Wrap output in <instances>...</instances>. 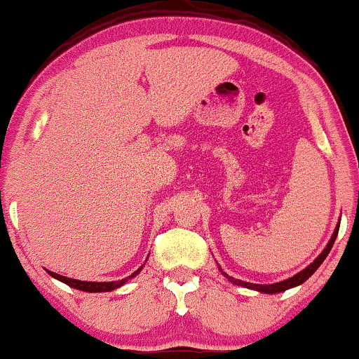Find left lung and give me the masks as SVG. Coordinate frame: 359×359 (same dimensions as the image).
<instances>
[{"mask_svg": "<svg viewBox=\"0 0 359 359\" xmlns=\"http://www.w3.org/2000/svg\"><path fill=\"white\" fill-rule=\"evenodd\" d=\"M338 231H339V224H338V226H336L334 232H332L330 243H327L325 250H323V252L319 254V256H318L316 259H314V262H311V264H309L308 267H306V269L301 271V273H297L296 276H292V278H289V279H286V280H280V283H274V284H252V283H244V280L234 279V278H231V276H227V274L224 273V271L221 269V267H219V271H221V273H222L224 276H226V278H227L229 280H231L232 284H237V286H243V287H248V289H254V291L264 292V294H276V292H283V291H286V289H291V287L299 286V284H303L306 279H309L311 276L316 273L318 267L323 264V261H325L327 254H330L332 244H334V241H336V236H338Z\"/></svg>", "mask_w": 359, "mask_h": 359, "instance_id": "8db88e82", "label": "left lung"}]
</instances>
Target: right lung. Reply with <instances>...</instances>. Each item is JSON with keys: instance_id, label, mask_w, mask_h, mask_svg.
Wrapping results in <instances>:
<instances>
[{"instance_id": "add662e5", "label": "right lung", "mask_w": 359, "mask_h": 359, "mask_svg": "<svg viewBox=\"0 0 359 359\" xmlns=\"http://www.w3.org/2000/svg\"><path fill=\"white\" fill-rule=\"evenodd\" d=\"M142 267H144V266H142ZM142 267H140V269H137L132 276H128V278H125L122 280H111V283H92V280H79V279L65 278V276L51 273V271H48V274L51 276V278L62 280V283L67 284V286L80 289V291H85V292H109V291H114V289H118L120 286H123V284L127 283L128 279L135 278V276L142 271Z\"/></svg>"}]
</instances>
